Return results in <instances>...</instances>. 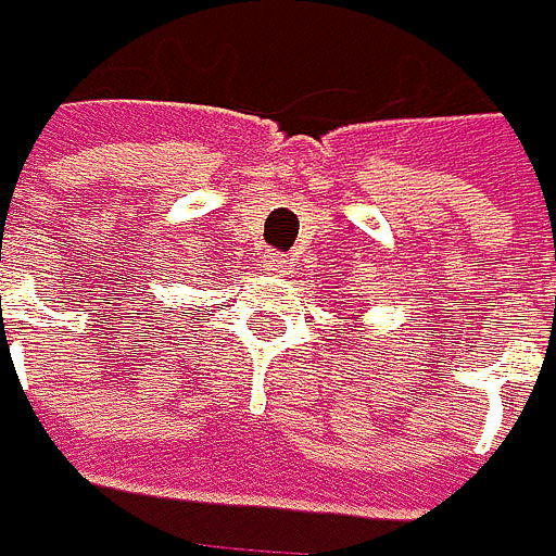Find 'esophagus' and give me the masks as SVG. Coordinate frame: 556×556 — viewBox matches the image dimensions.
Instances as JSON below:
<instances>
[{
    "instance_id": "esophagus-1",
    "label": "esophagus",
    "mask_w": 556,
    "mask_h": 556,
    "mask_svg": "<svg viewBox=\"0 0 556 556\" xmlns=\"http://www.w3.org/2000/svg\"><path fill=\"white\" fill-rule=\"evenodd\" d=\"M290 263H288V256L285 253H268L266 256V271H271V275H278V271H285Z\"/></svg>"
}]
</instances>
